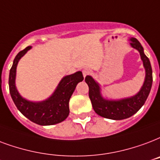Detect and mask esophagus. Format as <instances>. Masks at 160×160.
Listing matches in <instances>:
<instances>
[{"label":"esophagus","instance_id":"obj_1","mask_svg":"<svg viewBox=\"0 0 160 160\" xmlns=\"http://www.w3.org/2000/svg\"><path fill=\"white\" fill-rule=\"evenodd\" d=\"M82 72H83V76H84L85 78L86 77L87 75H89L90 74H91V70H90V69H84Z\"/></svg>","mask_w":160,"mask_h":160}]
</instances>
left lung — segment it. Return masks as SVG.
I'll use <instances>...</instances> for the list:
<instances>
[{
  "label": "left lung",
  "instance_id": "obj_1",
  "mask_svg": "<svg viewBox=\"0 0 160 160\" xmlns=\"http://www.w3.org/2000/svg\"><path fill=\"white\" fill-rule=\"evenodd\" d=\"M129 41L131 47L139 52L145 69L144 82L136 95L122 99H107L102 96L99 83L91 75H87L85 79L89 86V97L94 111L102 118L112 120H122L130 118L143 106L150 92L153 83V72L150 61L145 55L141 43L135 38H131Z\"/></svg>",
  "mask_w": 160,
  "mask_h": 160
}]
</instances>
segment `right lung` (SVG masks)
Returning <instances> with one entry per match:
<instances>
[{
	"mask_svg": "<svg viewBox=\"0 0 160 160\" xmlns=\"http://www.w3.org/2000/svg\"><path fill=\"white\" fill-rule=\"evenodd\" d=\"M27 47L16 56L9 74V90L16 107L21 113L32 122L41 126H49L59 123L68 118L69 114V102L79 82L84 80L82 72L66 75L59 81L55 91L48 98L42 102H31L23 98L16 86L17 66L19 60L31 49Z\"/></svg>",
	"mask_w": 160,
	"mask_h": 160,
	"instance_id": "1",
	"label": "right lung"
}]
</instances>
